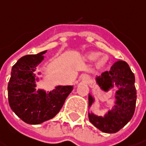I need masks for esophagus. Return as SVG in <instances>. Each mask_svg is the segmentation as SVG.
<instances>
[{
  "mask_svg": "<svg viewBox=\"0 0 146 146\" xmlns=\"http://www.w3.org/2000/svg\"><path fill=\"white\" fill-rule=\"evenodd\" d=\"M82 80L84 81V82H87V83H89L90 82H91V78H90V77L88 76V75H83L82 77Z\"/></svg>",
  "mask_w": 146,
  "mask_h": 146,
  "instance_id": "1",
  "label": "esophagus"
}]
</instances>
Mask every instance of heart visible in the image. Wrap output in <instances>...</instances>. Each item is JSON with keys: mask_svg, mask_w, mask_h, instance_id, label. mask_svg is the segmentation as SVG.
<instances>
[{"mask_svg": "<svg viewBox=\"0 0 146 146\" xmlns=\"http://www.w3.org/2000/svg\"><path fill=\"white\" fill-rule=\"evenodd\" d=\"M97 57H98V54H97V53H92V54H89V58H90L91 60H96ZM107 60H108V58H107V57H105H105H102V58L98 61V63H97L98 66H104L105 64H106Z\"/></svg>", "mask_w": 146, "mask_h": 146, "instance_id": "obj_1", "label": "heart"}]
</instances>
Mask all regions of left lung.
Here are the masks:
<instances>
[{
	"label": "left lung",
	"instance_id": "1",
	"mask_svg": "<svg viewBox=\"0 0 146 146\" xmlns=\"http://www.w3.org/2000/svg\"><path fill=\"white\" fill-rule=\"evenodd\" d=\"M96 82L102 90L108 91L113 86H117L115 105L105 117L88 113L89 120L96 127L105 133H115L127 123L134 114L136 102L135 76L125 61L114 63L110 71H105L96 78ZM89 107L94 99L89 94Z\"/></svg>",
	"mask_w": 146,
	"mask_h": 146
}]
</instances>
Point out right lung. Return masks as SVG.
<instances>
[{"mask_svg":"<svg viewBox=\"0 0 146 146\" xmlns=\"http://www.w3.org/2000/svg\"><path fill=\"white\" fill-rule=\"evenodd\" d=\"M46 50L23 56L12 67L8 83V100L11 110L23 122L40 124L54 117L73 91V86H58L46 93L36 91L35 71Z\"/></svg>","mask_w":146,"mask_h":146,"instance_id":"obj_1","label":"right lung"}]
</instances>
